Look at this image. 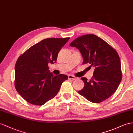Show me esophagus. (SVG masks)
<instances>
[{"instance_id": "34e87169", "label": "esophagus", "mask_w": 133, "mask_h": 133, "mask_svg": "<svg viewBox=\"0 0 133 133\" xmlns=\"http://www.w3.org/2000/svg\"><path fill=\"white\" fill-rule=\"evenodd\" d=\"M68 78H69V79H71V80H77L78 79V77H76V76H74L72 75H70L68 76Z\"/></svg>"}]
</instances>
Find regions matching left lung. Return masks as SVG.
I'll return each instance as SVG.
<instances>
[{
  "instance_id": "left-lung-1",
  "label": "left lung",
  "mask_w": 133,
  "mask_h": 133,
  "mask_svg": "<svg viewBox=\"0 0 133 133\" xmlns=\"http://www.w3.org/2000/svg\"><path fill=\"white\" fill-rule=\"evenodd\" d=\"M80 50L83 64L95 67L91 79L81 77L84 87L79 91L81 96L93 103H100L110 98L122 79L120 59L114 48L94 34L77 37L70 44Z\"/></svg>"
}]
</instances>
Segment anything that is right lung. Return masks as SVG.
Returning a JSON list of instances; mask_svg holds the SVG:
<instances>
[{"label":"right lung","instance_id":"1","mask_svg":"<svg viewBox=\"0 0 133 133\" xmlns=\"http://www.w3.org/2000/svg\"><path fill=\"white\" fill-rule=\"evenodd\" d=\"M70 37L48 38L32 45L19 57L15 65V86L29 103L42 105L55 97L66 75L54 76L48 63L56 62L58 54Z\"/></svg>","mask_w":133,"mask_h":133}]
</instances>
